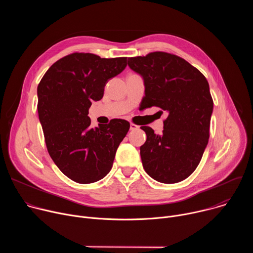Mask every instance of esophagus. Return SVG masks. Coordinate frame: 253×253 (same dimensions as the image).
Returning a JSON list of instances; mask_svg holds the SVG:
<instances>
[{"label": "esophagus", "mask_w": 253, "mask_h": 253, "mask_svg": "<svg viewBox=\"0 0 253 253\" xmlns=\"http://www.w3.org/2000/svg\"><path fill=\"white\" fill-rule=\"evenodd\" d=\"M137 129H139V126H138V125H135V124H133V123L130 124V130H131V131L137 130Z\"/></svg>", "instance_id": "1"}]
</instances>
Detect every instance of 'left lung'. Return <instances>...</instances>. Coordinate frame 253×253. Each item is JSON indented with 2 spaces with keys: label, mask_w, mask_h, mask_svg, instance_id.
Instances as JSON below:
<instances>
[{
  "label": "left lung",
  "mask_w": 253,
  "mask_h": 253,
  "mask_svg": "<svg viewBox=\"0 0 253 253\" xmlns=\"http://www.w3.org/2000/svg\"><path fill=\"white\" fill-rule=\"evenodd\" d=\"M128 66L144 80V109L156 106L168 114L161 135L141 127L147 136L140 147L143 168L158 182L182 181L196 169L208 143L213 111L209 84L187 61L165 52L129 58Z\"/></svg>",
  "instance_id": "obj_1"
}]
</instances>
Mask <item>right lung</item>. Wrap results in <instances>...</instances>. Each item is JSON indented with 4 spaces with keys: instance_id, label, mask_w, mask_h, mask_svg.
<instances>
[{
    "instance_id": "1",
    "label": "right lung",
    "mask_w": 253,
    "mask_h": 253,
    "mask_svg": "<svg viewBox=\"0 0 253 253\" xmlns=\"http://www.w3.org/2000/svg\"><path fill=\"white\" fill-rule=\"evenodd\" d=\"M126 66V57L73 53L54 63L38 85V114L48 152L77 183L96 182L110 172L130 128L122 119L91 128L88 116L92 102L102 99L108 80Z\"/></svg>"
}]
</instances>
